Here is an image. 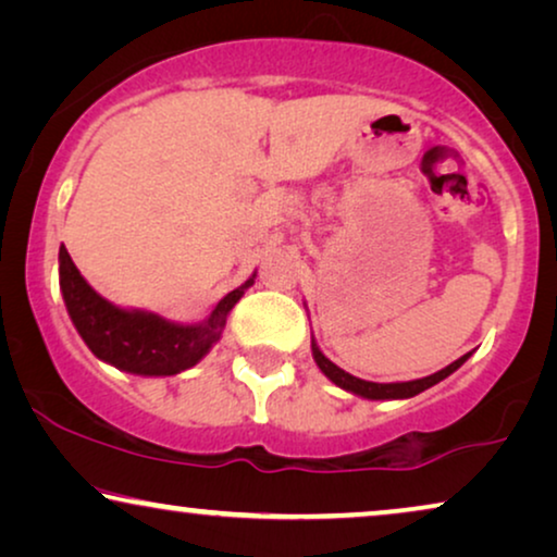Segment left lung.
I'll return each instance as SVG.
<instances>
[{
  "label": "left lung",
  "mask_w": 557,
  "mask_h": 557,
  "mask_svg": "<svg viewBox=\"0 0 557 557\" xmlns=\"http://www.w3.org/2000/svg\"><path fill=\"white\" fill-rule=\"evenodd\" d=\"M311 355H314V362L319 364V370H322L334 385L342 387V391L360 395V398H368V400H406V398H413V395H418V393L429 391V387H433L436 383H441L444 377L451 375L454 370H459L461 364L469 360L471 352L459 357V360L448 364V368L433 372V375H429V377L408 380V383H370V380H360V377L349 375V372L337 368V364H334L330 357H324V352L317 347L314 339H311Z\"/></svg>",
  "instance_id": "8db88e82"
}]
</instances>
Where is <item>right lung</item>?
Instances as JSON below:
<instances>
[{
  "label": "right lung",
  "mask_w": 557,
  "mask_h": 557,
  "mask_svg": "<svg viewBox=\"0 0 557 557\" xmlns=\"http://www.w3.org/2000/svg\"><path fill=\"white\" fill-rule=\"evenodd\" d=\"M60 292L71 322L98 360L144 377H166L189 370L210 352L225 330V319L240 301L256 273L246 284L225 294L208 319L180 324L141 309H121L106 301L75 269L71 253L60 246Z\"/></svg>",
  "instance_id": "1"
}]
</instances>
